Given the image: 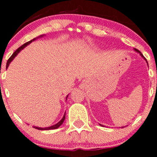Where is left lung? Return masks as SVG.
Masks as SVG:
<instances>
[{
  "label": "left lung",
  "instance_id": "1",
  "mask_svg": "<svg viewBox=\"0 0 157 157\" xmlns=\"http://www.w3.org/2000/svg\"><path fill=\"white\" fill-rule=\"evenodd\" d=\"M134 50H135V51H136V52H138V53H140V55H141V56H142V57H143V58H144V59H145V60H146V58H144V55H142V54H141V52H140V51H139V50H137V49H136V48H135V49H134ZM146 61H147V60H146ZM100 125H102V124H100Z\"/></svg>",
  "mask_w": 157,
  "mask_h": 157
}]
</instances>
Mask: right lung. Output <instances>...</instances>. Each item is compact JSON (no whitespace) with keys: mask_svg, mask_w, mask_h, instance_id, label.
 Instances as JSON below:
<instances>
[{"mask_svg":"<svg viewBox=\"0 0 157 157\" xmlns=\"http://www.w3.org/2000/svg\"><path fill=\"white\" fill-rule=\"evenodd\" d=\"M35 39H33V40H30V41H29V42H26V43H25V44H23V45H21V46H20V48H17V50H16L15 52H14L13 53V55H11V56H10V58H9L8 60H7V65H6V68H7V67H8V66H9V64H10V63L11 62V61H12V60L13 59V58H15L16 56H17V54H18L19 52H20V51H21L22 49H23V48H25V47H26V45H29V43H31V42H33V41H34ZM67 98H66V99H67ZM64 119H65V114H64V117H63V118H62V119H61V121H59V122H58V123H57L56 124H54V125L51 126V127H48V128H38V127H36V126H34V127H33V128H36V129H38V130H52V129H56V128H59L60 126H61V124H63V122H64Z\"/></svg>","mask_w":157,"mask_h":157,"instance_id":"obj_1","label":"right lung"}]
</instances>
